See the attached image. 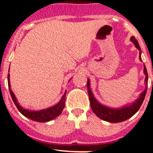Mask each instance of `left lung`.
<instances>
[{
    "instance_id": "left-lung-1",
    "label": "left lung",
    "mask_w": 153,
    "mask_h": 153,
    "mask_svg": "<svg viewBox=\"0 0 153 153\" xmlns=\"http://www.w3.org/2000/svg\"><path fill=\"white\" fill-rule=\"evenodd\" d=\"M131 41L134 43L135 47L139 51V60L142 61V51L141 48L138 44V41L134 36L131 37ZM144 74L146 75V79H145V82L147 86V83H148V73L146 70V66L144 65ZM87 89H88V96H89V101H90V106L92 108V111L94 112L96 116L102 119V120L107 121L110 123H119L122 122L124 120H128L130 117H131L134 114L137 113L139 110L140 106H142L143 100H144L145 96L146 94V91L147 88H145V90L139 95L138 99H136L133 102L128 103V104L124 105L121 106L120 108H112L110 106H106L105 105L101 104L100 102L97 101L95 98L94 95L92 93V90L90 88V80L88 79L87 82Z\"/></svg>"
}]
</instances>
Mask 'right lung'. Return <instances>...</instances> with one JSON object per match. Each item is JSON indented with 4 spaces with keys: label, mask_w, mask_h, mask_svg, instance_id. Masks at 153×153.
<instances>
[{
    "label": "right lung",
    "mask_w": 153,
    "mask_h": 153,
    "mask_svg": "<svg viewBox=\"0 0 153 153\" xmlns=\"http://www.w3.org/2000/svg\"><path fill=\"white\" fill-rule=\"evenodd\" d=\"M7 82H8V88L10 91V94L11 96V98L13 100V102H15V106H17L18 110L22 115L25 117L29 118L30 120H35L37 122H48L50 120H53L54 118L58 117L60 114L62 113L63 110L65 106V96H66V91L65 94L61 97V100L57 102L54 106L48 107L47 109H43L40 110H32L29 109L23 108L21 105L18 102L17 98L15 97L14 92L11 89V83H10V74H7Z\"/></svg>",
    "instance_id": "1"
}]
</instances>
